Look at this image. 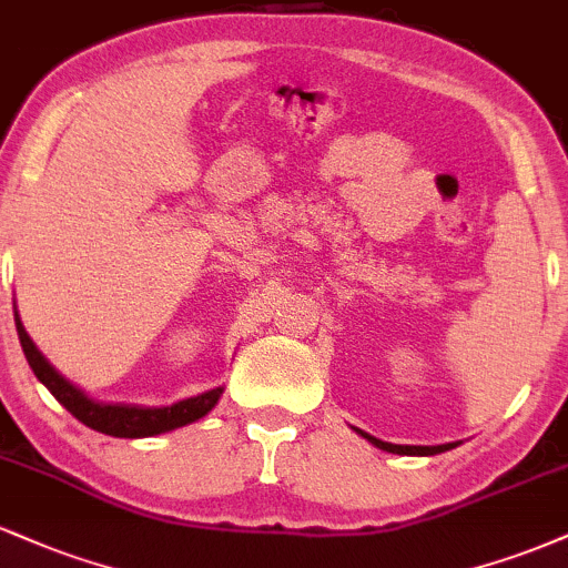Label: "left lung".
Segmentation results:
<instances>
[{"label": "left lung", "instance_id": "obj_1", "mask_svg": "<svg viewBox=\"0 0 568 568\" xmlns=\"http://www.w3.org/2000/svg\"><path fill=\"white\" fill-rule=\"evenodd\" d=\"M358 433V436L362 438H366V442L369 444H375L377 449H383V452H390V455H409V457H430V455H442V452H449V449H455L457 444H438V446H402V444H390V442H383V438H375V436H369V433H364V430H358V428H353Z\"/></svg>", "mask_w": 568, "mask_h": 568}]
</instances>
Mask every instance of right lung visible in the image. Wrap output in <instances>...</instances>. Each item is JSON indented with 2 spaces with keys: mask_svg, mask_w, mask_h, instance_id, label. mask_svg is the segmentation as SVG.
Wrapping results in <instances>:
<instances>
[{
  "mask_svg": "<svg viewBox=\"0 0 568 568\" xmlns=\"http://www.w3.org/2000/svg\"><path fill=\"white\" fill-rule=\"evenodd\" d=\"M16 326L20 345H23L26 362L33 369L39 383L44 385L52 396L58 398L65 409L71 412L79 423H84L87 428L105 433V436L113 438H149L159 436V433H170L175 428H183V425L196 423L204 415H210L215 409V404L223 396V385L220 388L204 390L199 396L183 398V402H175L170 406H140V404H109L98 402V398L87 396V393L73 385L71 379H65L60 372L42 356V351L33 345V339L26 332L23 322H20L16 311Z\"/></svg>",
  "mask_w": 568,
  "mask_h": 568,
  "instance_id": "1",
  "label": "right lung"
}]
</instances>
